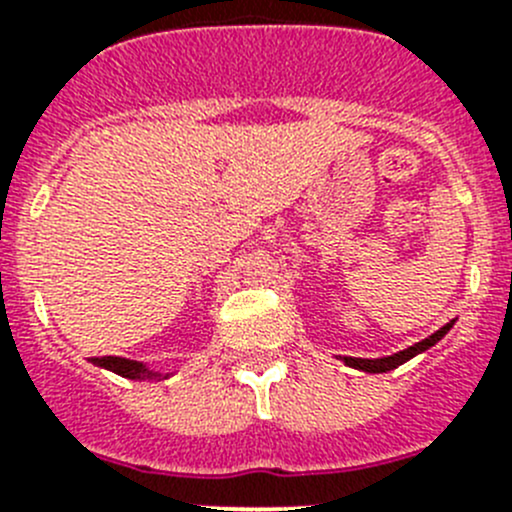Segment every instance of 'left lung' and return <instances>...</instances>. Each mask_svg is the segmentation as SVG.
<instances>
[{
  "label": "left lung",
  "instance_id": "1",
  "mask_svg": "<svg viewBox=\"0 0 512 512\" xmlns=\"http://www.w3.org/2000/svg\"><path fill=\"white\" fill-rule=\"evenodd\" d=\"M452 326H455V321H450L447 326H442L439 331H434L432 336L424 338V341L414 343V346L404 348V351H399V353H391V356H381V358H356V356H343L341 358V356H338V358H341L346 366H351V369L366 371V374H386V371L396 369V366H401V364H407L409 358L419 356V353H424L427 348H432L434 343L442 341V338L450 333Z\"/></svg>",
  "mask_w": 512,
  "mask_h": 512
}]
</instances>
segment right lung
Here are the masks:
<instances>
[{"instance_id":"obj_1","label":"right lung","mask_w":512,"mask_h":512,"mask_svg":"<svg viewBox=\"0 0 512 512\" xmlns=\"http://www.w3.org/2000/svg\"><path fill=\"white\" fill-rule=\"evenodd\" d=\"M90 364L100 366V369H108L113 374L123 376V379H133V381H161L169 379V374H161V371L148 369L143 361H131V358L123 356H100V358H90Z\"/></svg>"}]
</instances>
